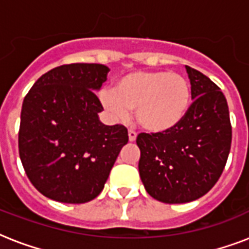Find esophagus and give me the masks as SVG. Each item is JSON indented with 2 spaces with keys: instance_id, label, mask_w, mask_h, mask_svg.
<instances>
[{
  "instance_id": "obj_1",
  "label": "esophagus",
  "mask_w": 249,
  "mask_h": 249,
  "mask_svg": "<svg viewBox=\"0 0 249 249\" xmlns=\"http://www.w3.org/2000/svg\"><path fill=\"white\" fill-rule=\"evenodd\" d=\"M128 136H129V141H130V142H134L137 138V133L134 132V130H132V129H129Z\"/></svg>"
}]
</instances>
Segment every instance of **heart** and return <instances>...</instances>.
<instances>
[{
    "label": "heart",
    "instance_id": "b5f03b06",
    "mask_svg": "<svg viewBox=\"0 0 249 249\" xmlns=\"http://www.w3.org/2000/svg\"><path fill=\"white\" fill-rule=\"evenodd\" d=\"M101 101L115 116L126 119L130 111H136L137 123L144 130L165 133L179 125L189 112L191 86L176 72H132L117 80L115 90H103Z\"/></svg>",
    "mask_w": 249,
    "mask_h": 249
}]
</instances>
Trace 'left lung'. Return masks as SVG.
<instances>
[{
	"mask_svg": "<svg viewBox=\"0 0 249 249\" xmlns=\"http://www.w3.org/2000/svg\"><path fill=\"white\" fill-rule=\"evenodd\" d=\"M191 84L189 112L165 133H141L137 144L141 179L154 199L166 204L196 200L216 185L231 147L226 98L201 72L186 66Z\"/></svg>",
	"mask_w": 249,
	"mask_h": 249,
	"instance_id": "left-lung-1",
	"label": "left lung"
}]
</instances>
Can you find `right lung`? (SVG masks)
<instances>
[{
	"mask_svg": "<svg viewBox=\"0 0 249 249\" xmlns=\"http://www.w3.org/2000/svg\"><path fill=\"white\" fill-rule=\"evenodd\" d=\"M108 71L103 64H64L41 76L25 95L19 155L29 181L49 199L93 200L128 143L125 126L102 124L98 116L103 107L94 91Z\"/></svg>",
	"mask_w": 249,
	"mask_h": 249,
	"instance_id": "1",
	"label": "right lung"
}]
</instances>
